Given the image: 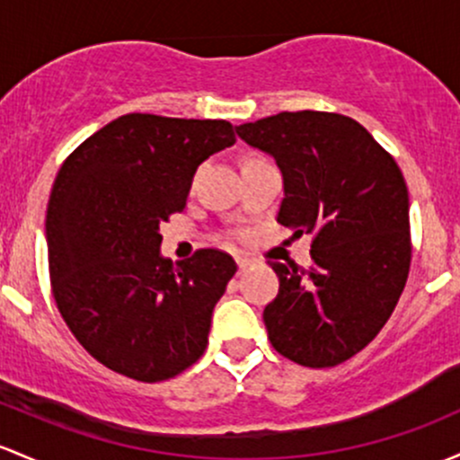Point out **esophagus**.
Masks as SVG:
<instances>
[{"mask_svg":"<svg viewBox=\"0 0 460 460\" xmlns=\"http://www.w3.org/2000/svg\"><path fill=\"white\" fill-rule=\"evenodd\" d=\"M235 261H238V269L240 270H246L251 266V260L249 257H235Z\"/></svg>","mask_w":460,"mask_h":460,"instance_id":"1","label":"esophagus"}]
</instances>
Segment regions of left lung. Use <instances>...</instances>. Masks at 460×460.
Instances as JSON below:
<instances>
[{"label":"left lung","instance_id":"1","mask_svg":"<svg viewBox=\"0 0 460 460\" xmlns=\"http://www.w3.org/2000/svg\"><path fill=\"white\" fill-rule=\"evenodd\" d=\"M238 135L284 174L277 222L312 234V266L269 261L279 295L264 310L269 341L323 369L365 349L395 310L411 270L408 188L400 165L356 119L325 111L277 113Z\"/></svg>","mask_w":460,"mask_h":460}]
</instances>
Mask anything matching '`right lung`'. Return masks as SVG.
<instances>
[{"mask_svg":"<svg viewBox=\"0 0 460 460\" xmlns=\"http://www.w3.org/2000/svg\"><path fill=\"white\" fill-rule=\"evenodd\" d=\"M234 144L226 119L128 113L60 165L45 216L52 295L107 369L161 382L205 353L211 312L238 266L218 249L164 260L159 225L183 211L196 168Z\"/></svg>","mask_w":460,"mask_h":460,"instance_id":"obj_1","label":"right lung"}]
</instances>
